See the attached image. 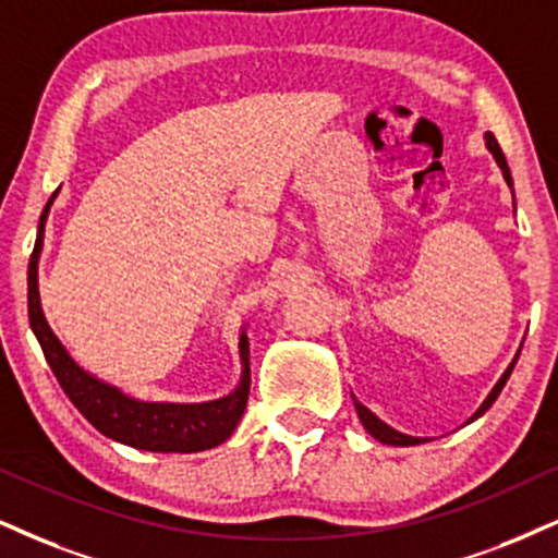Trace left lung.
<instances>
[{"instance_id": "left-lung-1", "label": "left lung", "mask_w": 558, "mask_h": 558, "mask_svg": "<svg viewBox=\"0 0 558 558\" xmlns=\"http://www.w3.org/2000/svg\"><path fill=\"white\" fill-rule=\"evenodd\" d=\"M486 144H489V149L494 153V157H497V162H499V168H501V173H505V181L512 185V175H510V168H507V160H505V153H501V147H499V142H497V136L494 134H486ZM520 356V354H518ZM518 362V360H514ZM514 362L510 364V367H507V373L499 377V383L494 385V390L489 393V398H486L484 403H481V409L476 411V414H473V418H478L481 414H484L486 409H489V405L497 401V396L501 393V388H505V383L510 380V375H512V369H514ZM356 414H360V418H362V424H364V429L369 432V435H373L375 439H380V442H385V445H401V447H405V445H418L422 442V439H416V437H409V435H401V432H396V429H390L388 424H383L380 418H377L373 411L369 409H364L362 403H356ZM471 418V422H473Z\"/></svg>"}]
</instances>
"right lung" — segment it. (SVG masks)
I'll use <instances>...</instances> for the list:
<instances>
[{
  "mask_svg": "<svg viewBox=\"0 0 558 558\" xmlns=\"http://www.w3.org/2000/svg\"><path fill=\"white\" fill-rule=\"evenodd\" d=\"M57 196V194H53ZM48 198L44 215H40L36 247H33L31 264H27V318L31 328L44 349L46 362L51 364L53 375L69 401L87 418L100 435L116 439L136 450L149 452H198L225 442L235 432L243 416L247 393H251V362H247V336L240 333V360H243V380L230 396L209 403H144L123 396L113 385H106L74 364L64 352L57 336L44 318L38 298V256L44 247V222L48 217Z\"/></svg>",
  "mask_w": 558,
  "mask_h": 558,
  "instance_id": "right-lung-1",
  "label": "right lung"
}]
</instances>
